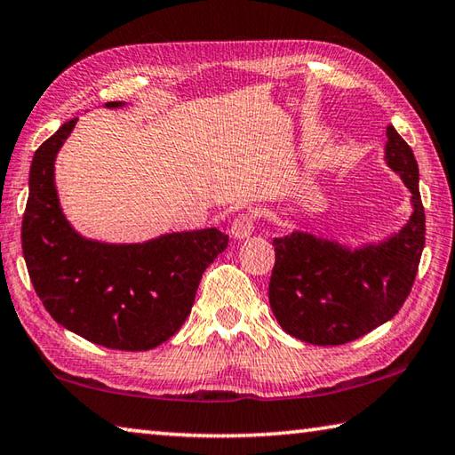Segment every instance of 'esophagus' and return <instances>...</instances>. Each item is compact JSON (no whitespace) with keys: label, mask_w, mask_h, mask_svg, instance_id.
Listing matches in <instances>:
<instances>
[{"label":"esophagus","mask_w":455,"mask_h":455,"mask_svg":"<svg viewBox=\"0 0 455 455\" xmlns=\"http://www.w3.org/2000/svg\"><path fill=\"white\" fill-rule=\"evenodd\" d=\"M252 230H255V217L252 214H241L230 227V236L235 241H243V238H249L252 235Z\"/></svg>","instance_id":"34e87169"}]
</instances>
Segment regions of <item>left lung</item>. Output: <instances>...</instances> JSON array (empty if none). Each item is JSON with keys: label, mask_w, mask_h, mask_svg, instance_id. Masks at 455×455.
<instances>
[{"label": "left lung", "mask_w": 455, "mask_h": 455, "mask_svg": "<svg viewBox=\"0 0 455 455\" xmlns=\"http://www.w3.org/2000/svg\"><path fill=\"white\" fill-rule=\"evenodd\" d=\"M385 136V163L411 192L402 228L359 246L309 230L273 241L268 303L279 325L305 343L343 345L394 319L418 275L426 244L418 160L394 126Z\"/></svg>", "instance_id": "1"}]
</instances>
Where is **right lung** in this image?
<instances>
[{
	"instance_id": "obj_1",
	"label": "right lung",
	"mask_w": 455,
	"mask_h": 455,
	"mask_svg": "<svg viewBox=\"0 0 455 455\" xmlns=\"http://www.w3.org/2000/svg\"><path fill=\"white\" fill-rule=\"evenodd\" d=\"M122 108L124 102H106ZM78 118L36 150L21 249L37 297L53 321L120 351L158 347L182 327L198 283L228 244L219 228L180 230L144 243H104L80 235L61 211L56 156Z\"/></svg>"
}]
</instances>
